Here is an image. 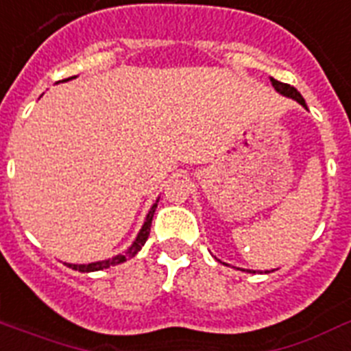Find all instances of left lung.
<instances>
[{"instance_id": "8db88e82", "label": "left lung", "mask_w": 351, "mask_h": 351, "mask_svg": "<svg viewBox=\"0 0 351 351\" xmlns=\"http://www.w3.org/2000/svg\"><path fill=\"white\" fill-rule=\"evenodd\" d=\"M270 82H272V86H274V90L279 93V95L289 97V99H294V101H298L301 106L308 110V106H306V102H304L303 95H301V93H299L294 86H290V84H285V82L276 81V79H272V77H270ZM249 272H250V270H249ZM265 272L269 274V270H265Z\"/></svg>"}]
</instances>
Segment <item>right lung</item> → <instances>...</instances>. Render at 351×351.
I'll return each mask as SVG.
<instances>
[{
	"label": "right lung",
	"instance_id": "1",
	"mask_svg": "<svg viewBox=\"0 0 351 351\" xmlns=\"http://www.w3.org/2000/svg\"><path fill=\"white\" fill-rule=\"evenodd\" d=\"M64 81H70V79H64ZM158 200H160V198H156L155 204L151 205V209L147 210L146 220H144V223H142L141 230H138V234H136V238L133 240V243H131L130 247H128V249L122 252V254H117V256H113V258L102 259V261H93V263H86V265L66 263L68 267H70V269H73V270H79V272H97V270L110 269V267H115V265H119V263H124L126 259L135 258V256L138 254V250H141L142 247H144V243H146L147 236H149L151 221H153V215H155Z\"/></svg>",
	"mask_w": 351,
	"mask_h": 351
}]
</instances>
